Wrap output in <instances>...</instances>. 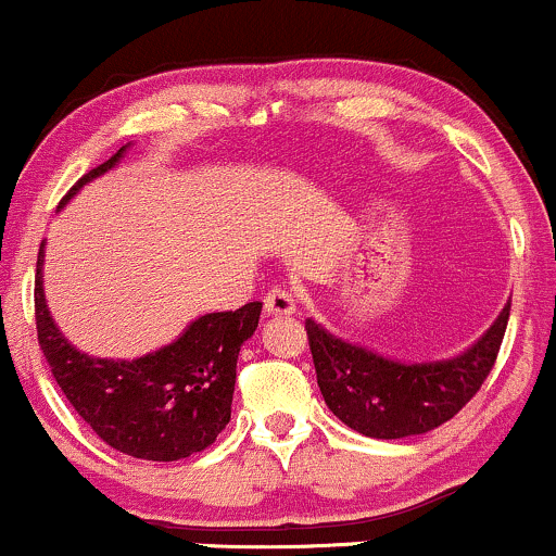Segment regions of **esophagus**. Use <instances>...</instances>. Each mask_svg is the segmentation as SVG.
Returning a JSON list of instances; mask_svg holds the SVG:
<instances>
[{
  "mask_svg": "<svg viewBox=\"0 0 556 556\" xmlns=\"http://www.w3.org/2000/svg\"><path fill=\"white\" fill-rule=\"evenodd\" d=\"M266 316H290L295 314V295L287 287H274L264 298Z\"/></svg>",
  "mask_w": 556,
  "mask_h": 556,
  "instance_id": "esophagus-1",
  "label": "esophagus"
}]
</instances>
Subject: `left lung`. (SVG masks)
<instances>
[{"label": "left lung", "mask_w": 556, "mask_h": 556, "mask_svg": "<svg viewBox=\"0 0 556 556\" xmlns=\"http://www.w3.org/2000/svg\"><path fill=\"white\" fill-rule=\"evenodd\" d=\"M509 303L463 353L442 361L405 363L331 334L305 318L316 381L329 410L371 439L429 433L463 410L481 389L507 329Z\"/></svg>", "instance_id": "obj_1"}]
</instances>
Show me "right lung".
<instances>
[{
    "instance_id": "add662e5",
    "label": "right lung",
    "mask_w": 556,
    "mask_h": 556,
    "mask_svg": "<svg viewBox=\"0 0 556 556\" xmlns=\"http://www.w3.org/2000/svg\"><path fill=\"white\" fill-rule=\"evenodd\" d=\"M130 143L110 162L83 175L62 198L119 164ZM43 245L36 264V329L56 384L91 429L123 455L172 463L214 444L229 424L235 368L242 342L258 327L261 303L198 316L177 340L140 358H96L62 334L43 295Z\"/></svg>"
}]
</instances>
